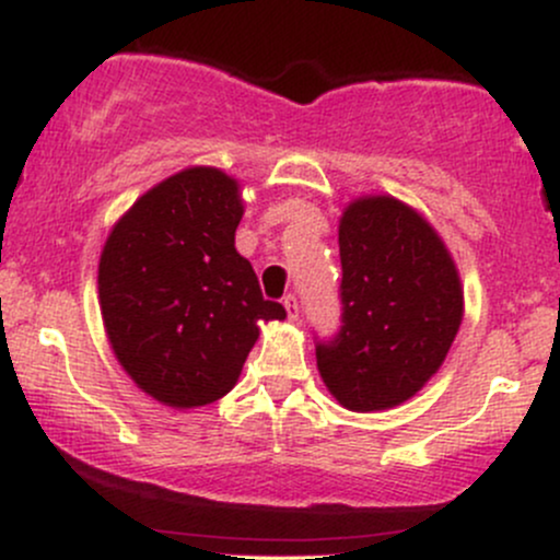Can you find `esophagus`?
Segmentation results:
<instances>
[{
  "instance_id": "34e87169",
  "label": "esophagus",
  "mask_w": 560,
  "mask_h": 560,
  "mask_svg": "<svg viewBox=\"0 0 560 560\" xmlns=\"http://www.w3.org/2000/svg\"><path fill=\"white\" fill-rule=\"evenodd\" d=\"M284 307H287L289 320H298V316H300V305H298V298H294V294H287V298H284Z\"/></svg>"
}]
</instances>
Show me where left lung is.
<instances>
[{
	"label": "left lung",
	"mask_w": 560,
	"mask_h": 560,
	"mask_svg": "<svg viewBox=\"0 0 560 560\" xmlns=\"http://www.w3.org/2000/svg\"><path fill=\"white\" fill-rule=\"evenodd\" d=\"M342 326L316 337L326 387L350 410H384L436 374L464 292L436 231L395 197H363L339 221Z\"/></svg>",
	"instance_id": "obj_1"
}]
</instances>
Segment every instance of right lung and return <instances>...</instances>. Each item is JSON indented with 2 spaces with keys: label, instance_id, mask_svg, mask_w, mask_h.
Listing matches in <instances>:
<instances>
[{
  "label": "right lung",
  "instance_id": "obj_1",
  "mask_svg": "<svg viewBox=\"0 0 560 560\" xmlns=\"http://www.w3.org/2000/svg\"><path fill=\"white\" fill-rule=\"evenodd\" d=\"M240 186L218 168H186L133 202L100 258L107 337L147 395L171 408L221 400L258 342L284 318L234 247Z\"/></svg>",
  "mask_w": 560,
  "mask_h": 560
}]
</instances>
